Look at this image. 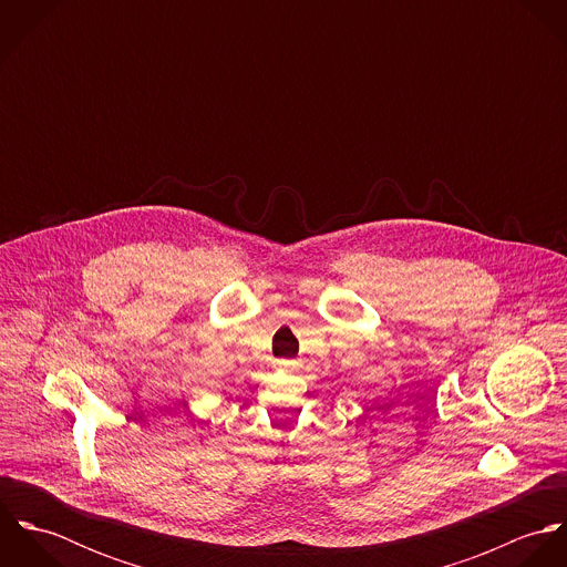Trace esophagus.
Wrapping results in <instances>:
<instances>
[{
  "label": "esophagus",
  "mask_w": 567,
  "mask_h": 567,
  "mask_svg": "<svg viewBox=\"0 0 567 567\" xmlns=\"http://www.w3.org/2000/svg\"><path fill=\"white\" fill-rule=\"evenodd\" d=\"M277 364H279V369H284V371H295V362H292V360H279Z\"/></svg>",
  "instance_id": "esophagus-1"
}]
</instances>
